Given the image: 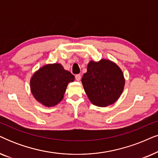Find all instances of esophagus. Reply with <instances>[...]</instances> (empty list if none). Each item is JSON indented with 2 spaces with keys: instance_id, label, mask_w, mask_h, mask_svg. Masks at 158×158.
<instances>
[{
  "instance_id": "1",
  "label": "esophagus",
  "mask_w": 158,
  "mask_h": 158,
  "mask_svg": "<svg viewBox=\"0 0 158 158\" xmlns=\"http://www.w3.org/2000/svg\"><path fill=\"white\" fill-rule=\"evenodd\" d=\"M81 74H77L76 75H75V79H76V81H79L80 80H81Z\"/></svg>"
}]
</instances>
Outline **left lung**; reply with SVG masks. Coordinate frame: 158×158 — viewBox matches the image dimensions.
I'll return each instance as SVG.
<instances>
[{
	"label": "left lung",
	"mask_w": 158,
	"mask_h": 158,
	"mask_svg": "<svg viewBox=\"0 0 158 158\" xmlns=\"http://www.w3.org/2000/svg\"><path fill=\"white\" fill-rule=\"evenodd\" d=\"M81 81L91 103L102 107L114 103L121 95L125 85L121 69L107 59L90 61Z\"/></svg>",
	"instance_id": "obj_1"
}]
</instances>
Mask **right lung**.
Here are the masks:
<instances>
[{"mask_svg":"<svg viewBox=\"0 0 158 158\" xmlns=\"http://www.w3.org/2000/svg\"><path fill=\"white\" fill-rule=\"evenodd\" d=\"M74 80V75L60 64H47L32 75L30 89L37 101L44 106H53L61 101L67 85Z\"/></svg>","mask_w":158,"mask_h":158,"instance_id":"right-lung-1","label":"right lung"}]
</instances>
